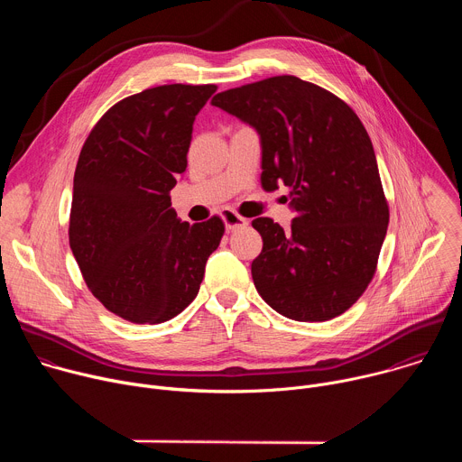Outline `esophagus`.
<instances>
[{
  "instance_id": "1",
  "label": "esophagus",
  "mask_w": 462,
  "mask_h": 462,
  "mask_svg": "<svg viewBox=\"0 0 462 462\" xmlns=\"http://www.w3.org/2000/svg\"><path fill=\"white\" fill-rule=\"evenodd\" d=\"M221 219H223L226 230H237V228H245V226L248 225V219L241 217V216L236 214L234 210H223Z\"/></svg>"
}]
</instances>
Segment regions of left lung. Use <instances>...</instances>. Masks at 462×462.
Listing matches in <instances>:
<instances>
[{"instance_id": "left-lung-1", "label": "left lung", "mask_w": 462, "mask_h": 462, "mask_svg": "<svg viewBox=\"0 0 462 462\" xmlns=\"http://www.w3.org/2000/svg\"><path fill=\"white\" fill-rule=\"evenodd\" d=\"M212 106L254 127L261 186H289V230L269 217L252 226L263 250L252 280L276 312L325 321L346 312L373 280L389 208L367 131L338 97L283 75L217 93Z\"/></svg>"}]
</instances>
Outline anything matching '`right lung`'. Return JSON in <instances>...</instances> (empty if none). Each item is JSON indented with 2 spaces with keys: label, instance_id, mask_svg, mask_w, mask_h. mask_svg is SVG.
Instances as JSON below:
<instances>
[{
  "label": "right lung",
  "instance_id": "obj_1",
  "mask_svg": "<svg viewBox=\"0 0 462 462\" xmlns=\"http://www.w3.org/2000/svg\"><path fill=\"white\" fill-rule=\"evenodd\" d=\"M216 86H159L115 104L75 170L69 245L93 296L134 323H162L199 292L225 225L180 223L170 191L186 171L193 120Z\"/></svg>",
  "mask_w": 462,
  "mask_h": 462
}]
</instances>
